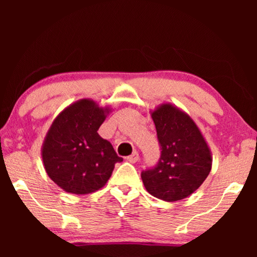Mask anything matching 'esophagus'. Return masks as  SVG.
<instances>
[{"instance_id":"34e87169","label":"esophagus","mask_w":257,"mask_h":257,"mask_svg":"<svg viewBox=\"0 0 257 257\" xmlns=\"http://www.w3.org/2000/svg\"><path fill=\"white\" fill-rule=\"evenodd\" d=\"M126 159H127V161H130V163L135 164L139 160V154H138V152H133L131 156H128L127 158H126Z\"/></svg>"}]
</instances>
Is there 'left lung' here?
Segmentation results:
<instances>
[{
    "instance_id": "8db88e82",
    "label": "left lung",
    "mask_w": 257,
    "mask_h": 257,
    "mask_svg": "<svg viewBox=\"0 0 257 257\" xmlns=\"http://www.w3.org/2000/svg\"><path fill=\"white\" fill-rule=\"evenodd\" d=\"M161 147L159 163L144 171L142 179L151 195L167 202L193 194L212 170L213 157L191 115L171 103L151 111Z\"/></svg>"
}]
</instances>
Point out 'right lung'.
Listing matches in <instances>:
<instances>
[{"label":"right lung","instance_id":"obj_1","mask_svg":"<svg viewBox=\"0 0 257 257\" xmlns=\"http://www.w3.org/2000/svg\"><path fill=\"white\" fill-rule=\"evenodd\" d=\"M112 111L90 98L70 104L54 119L41 154L49 178L71 194H90L103 188L114 164L122 160L113 146L98 135Z\"/></svg>","mask_w":257,"mask_h":257}]
</instances>
